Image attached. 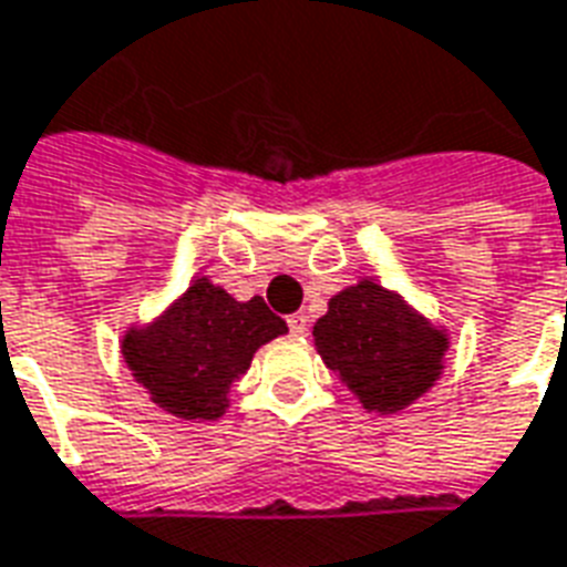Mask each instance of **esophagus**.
<instances>
[{
    "instance_id": "obj_1",
    "label": "esophagus",
    "mask_w": 567,
    "mask_h": 567,
    "mask_svg": "<svg viewBox=\"0 0 567 567\" xmlns=\"http://www.w3.org/2000/svg\"><path fill=\"white\" fill-rule=\"evenodd\" d=\"M288 327H291L295 337H306L309 333V318L303 312H295V316H288Z\"/></svg>"
}]
</instances>
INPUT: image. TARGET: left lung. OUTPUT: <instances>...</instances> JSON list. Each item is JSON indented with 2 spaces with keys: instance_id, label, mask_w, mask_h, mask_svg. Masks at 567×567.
<instances>
[{
  "instance_id": "obj_1",
  "label": "left lung",
  "mask_w": 567,
  "mask_h": 567,
  "mask_svg": "<svg viewBox=\"0 0 567 567\" xmlns=\"http://www.w3.org/2000/svg\"><path fill=\"white\" fill-rule=\"evenodd\" d=\"M318 354L369 412L412 405L442 375L447 337L381 285L363 279L339 291L318 318Z\"/></svg>"
}]
</instances>
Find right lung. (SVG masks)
I'll return each mask as SVG.
<instances>
[{
    "mask_svg": "<svg viewBox=\"0 0 567 567\" xmlns=\"http://www.w3.org/2000/svg\"><path fill=\"white\" fill-rule=\"evenodd\" d=\"M288 333L261 297L234 300L207 279H195L153 327L128 330L123 358L155 405L186 421H216L228 409V388L249 369L251 354Z\"/></svg>",
    "mask_w": 567,
    "mask_h": 567,
    "instance_id": "1",
    "label": "right lung"
}]
</instances>
